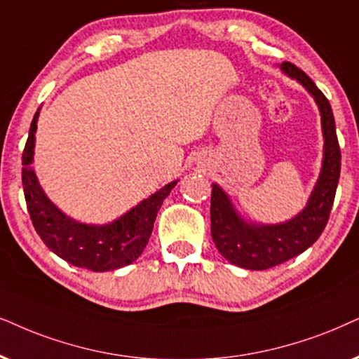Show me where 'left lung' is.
Wrapping results in <instances>:
<instances>
[{
  "instance_id": "8db88e82",
  "label": "left lung",
  "mask_w": 359,
  "mask_h": 359,
  "mask_svg": "<svg viewBox=\"0 0 359 359\" xmlns=\"http://www.w3.org/2000/svg\"><path fill=\"white\" fill-rule=\"evenodd\" d=\"M281 71L297 79L318 104L323 129V165L306 207L292 220L276 225H257L243 220L219 185H212V240L222 257L247 270H266L300 255L318 240L328 224L337 194L341 152L330 101L302 69L283 62Z\"/></svg>"
}]
</instances>
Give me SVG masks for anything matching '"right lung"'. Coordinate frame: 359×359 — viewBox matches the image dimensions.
I'll list each match as a JSON object with an SVG mask.
<instances>
[{
    "label": "right lung",
    "mask_w": 359,
    "mask_h": 359,
    "mask_svg": "<svg viewBox=\"0 0 359 359\" xmlns=\"http://www.w3.org/2000/svg\"><path fill=\"white\" fill-rule=\"evenodd\" d=\"M39 109L33 117L22 151V189L34 230L49 250L71 265L93 271H111L137 260L151 238L158 208L177 180L167 184L119 219L106 225H88L72 220L49 201L31 167Z\"/></svg>",
    "instance_id": "add662e5"
}]
</instances>
